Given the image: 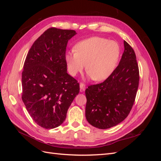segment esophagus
<instances>
[{
    "label": "esophagus",
    "mask_w": 161,
    "mask_h": 161,
    "mask_svg": "<svg viewBox=\"0 0 161 161\" xmlns=\"http://www.w3.org/2000/svg\"><path fill=\"white\" fill-rule=\"evenodd\" d=\"M80 89L81 91H83L85 89V85L84 83H82V82H80Z\"/></svg>",
    "instance_id": "1"
}]
</instances>
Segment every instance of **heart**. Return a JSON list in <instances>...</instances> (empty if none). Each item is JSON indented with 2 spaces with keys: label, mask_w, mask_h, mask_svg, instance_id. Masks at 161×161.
<instances>
[{
  "label": "heart",
  "mask_w": 161,
  "mask_h": 161,
  "mask_svg": "<svg viewBox=\"0 0 161 161\" xmlns=\"http://www.w3.org/2000/svg\"><path fill=\"white\" fill-rule=\"evenodd\" d=\"M75 50L68 52L65 56L68 71L75 76L86 70L89 77L96 81H103L111 75L118 64L120 47L115 41L92 37L78 42Z\"/></svg>",
  "instance_id": "b5f03b06"
}]
</instances>
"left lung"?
I'll return each instance as SVG.
<instances>
[{
  "instance_id": "1",
  "label": "left lung",
  "mask_w": 161,
  "mask_h": 161,
  "mask_svg": "<svg viewBox=\"0 0 161 161\" xmlns=\"http://www.w3.org/2000/svg\"><path fill=\"white\" fill-rule=\"evenodd\" d=\"M124 52L111 75L85 91V115L95 128L108 129L124 121L132 108L139 85V69L134 50L124 41Z\"/></svg>"
}]
</instances>
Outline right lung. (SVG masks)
Instances as JSON below:
<instances>
[{"label":"right lung","mask_w":161,"mask_h":161,"mask_svg":"<svg viewBox=\"0 0 161 161\" xmlns=\"http://www.w3.org/2000/svg\"><path fill=\"white\" fill-rule=\"evenodd\" d=\"M75 30L47 29L29 50L22 72V100L35 122L53 129L64 122L80 91L78 81L67 73V43Z\"/></svg>","instance_id":"obj_1"}]
</instances>
